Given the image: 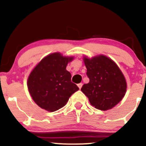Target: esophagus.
Masks as SVG:
<instances>
[{"mask_svg":"<svg viewBox=\"0 0 146 146\" xmlns=\"http://www.w3.org/2000/svg\"><path fill=\"white\" fill-rule=\"evenodd\" d=\"M78 86L79 87V88H80V89H81L82 86V83L78 84Z\"/></svg>","mask_w":146,"mask_h":146,"instance_id":"34e87169","label":"esophagus"}]
</instances>
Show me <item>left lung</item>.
<instances>
[{
  "label": "left lung",
  "instance_id": "8db88e82",
  "mask_svg": "<svg viewBox=\"0 0 146 146\" xmlns=\"http://www.w3.org/2000/svg\"><path fill=\"white\" fill-rule=\"evenodd\" d=\"M89 82L81 90L89 100L90 104L99 110L111 109L124 97L126 82L121 70L110 58L99 56L84 58Z\"/></svg>",
  "mask_w": 146,
  "mask_h": 146
}]
</instances>
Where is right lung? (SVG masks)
I'll return each instance as SVG.
<instances>
[{"mask_svg": "<svg viewBox=\"0 0 146 146\" xmlns=\"http://www.w3.org/2000/svg\"><path fill=\"white\" fill-rule=\"evenodd\" d=\"M73 59V57H64L59 53H52L43 58L30 73L28 89L40 108L56 111L64 106L70 97L79 90L66 69Z\"/></svg>", "mask_w": 146, "mask_h": 146, "instance_id": "1", "label": "right lung"}]
</instances>
